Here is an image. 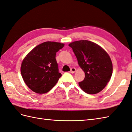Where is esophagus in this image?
<instances>
[{
    "label": "esophagus",
    "mask_w": 132,
    "mask_h": 132,
    "mask_svg": "<svg viewBox=\"0 0 132 132\" xmlns=\"http://www.w3.org/2000/svg\"><path fill=\"white\" fill-rule=\"evenodd\" d=\"M75 71H76V69L75 67H72L71 70H70V72L71 73H74Z\"/></svg>",
    "instance_id": "1"
}]
</instances>
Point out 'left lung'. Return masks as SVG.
Returning a JSON list of instances; mask_svg holds the SVG:
<instances>
[{
  "instance_id": "obj_1",
  "label": "left lung",
  "mask_w": 132,
  "mask_h": 132,
  "mask_svg": "<svg viewBox=\"0 0 132 132\" xmlns=\"http://www.w3.org/2000/svg\"><path fill=\"white\" fill-rule=\"evenodd\" d=\"M85 72V78L79 82L85 93L94 94L103 89L111 79L112 63L108 53L100 45L88 40H79L69 44Z\"/></svg>"
}]
</instances>
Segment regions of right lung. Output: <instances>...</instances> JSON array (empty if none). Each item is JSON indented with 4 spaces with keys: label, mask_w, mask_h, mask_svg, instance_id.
<instances>
[{
    "label": "right lung",
    "mask_w": 132,
    "mask_h": 132,
    "mask_svg": "<svg viewBox=\"0 0 132 132\" xmlns=\"http://www.w3.org/2000/svg\"><path fill=\"white\" fill-rule=\"evenodd\" d=\"M63 43L46 42L36 46L24 57L21 66L22 78L30 89L36 93L50 91L61 76L56 60Z\"/></svg>",
    "instance_id": "add662e5"
}]
</instances>
